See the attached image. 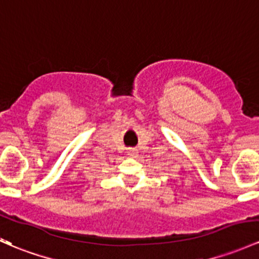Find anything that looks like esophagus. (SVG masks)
<instances>
[{
    "mask_svg": "<svg viewBox=\"0 0 259 259\" xmlns=\"http://www.w3.org/2000/svg\"><path fill=\"white\" fill-rule=\"evenodd\" d=\"M138 154V150L135 148H129L127 149V155H130V156H135V155Z\"/></svg>",
    "mask_w": 259,
    "mask_h": 259,
    "instance_id": "obj_1",
    "label": "esophagus"
}]
</instances>
